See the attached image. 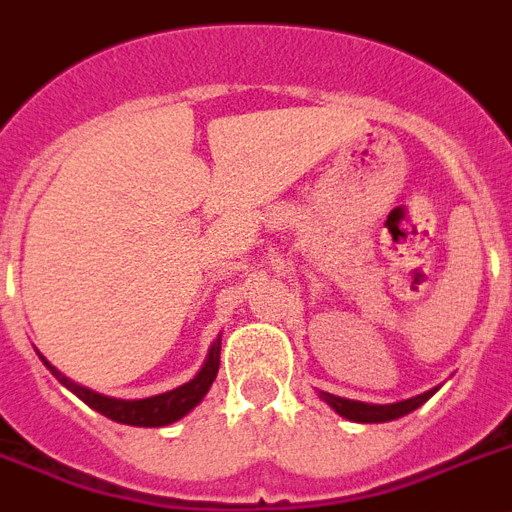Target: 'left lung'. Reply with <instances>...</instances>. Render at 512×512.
Listing matches in <instances>:
<instances>
[{"label":"left lung","instance_id":"left-lung-1","mask_svg":"<svg viewBox=\"0 0 512 512\" xmlns=\"http://www.w3.org/2000/svg\"><path fill=\"white\" fill-rule=\"evenodd\" d=\"M437 387L424 395H416L411 400H400V403L390 405H371V403H358V400H345L337 398V395H329V392H322L324 403H329L335 408L340 416L350 418V421H358V424H382V421H395V418L405 416V413L416 411L418 405H424L426 400L432 398Z\"/></svg>","mask_w":512,"mask_h":512}]
</instances>
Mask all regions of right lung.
Listing matches in <instances>:
<instances>
[{"mask_svg": "<svg viewBox=\"0 0 512 512\" xmlns=\"http://www.w3.org/2000/svg\"><path fill=\"white\" fill-rule=\"evenodd\" d=\"M219 348H222V342H214L209 350V358H206L204 369L198 371L196 377L185 382L183 387H175V390L164 392V395H154V398H146V400H117V398H104L99 392L94 390H86V387H80V384L70 382L65 374H59L54 369L52 363L46 361L41 356V361L46 363V369L52 371L54 377L59 382L65 384L67 390L75 392L88 408H94L99 411L101 416L112 418L117 424H128V426H167L172 421H180L188 411H193L204 395L209 392L211 382L217 379V371H219Z\"/></svg>", "mask_w": 512, "mask_h": 512, "instance_id": "add662e5", "label": "right lung"}]
</instances>
